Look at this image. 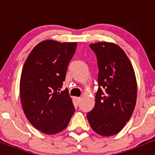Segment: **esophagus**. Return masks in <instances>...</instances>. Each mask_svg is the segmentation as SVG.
Returning a JSON list of instances; mask_svg holds the SVG:
<instances>
[{
    "label": "esophagus",
    "instance_id": "esophagus-1",
    "mask_svg": "<svg viewBox=\"0 0 155 155\" xmlns=\"http://www.w3.org/2000/svg\"><path fill=\"white\" fill-rule=\"evenodd\" d=\"M74 99H75V101H76V102H77V103L78 104L79 102H80L81 98H79V97H75V98H74Z\"/></svg>",
    "mask_w": 155,
    "mask_h": 155
}]
</instances>
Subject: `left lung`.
<instances>
[{"instance_id":"obj_1","label":"left lung","mask_w":155,"mask_h":155,"mask_svg":"<svg viewBox=\"0 0 155 155\" xmlns=\"http://www.w3.org/2000/svg\"><path fill=\"white\" fill-rule=\"evenodd\" d=\"M97 57L98 88L94 107L87 113L91 129L99 135L118 134L133 114L137 101V81L125 52L116 44H90Z\"/></svg>"}]
</instances>
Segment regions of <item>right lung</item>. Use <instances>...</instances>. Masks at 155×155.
Returning <instances> with one entry per match:
<instances>
[{"label": "right lung", "instance_id": "right-lung-1", "mask_svg": "<svg viewBox=\"0 0 155 155\" xmlns=\"http://www.w3.org/2000/svg\"><path fill=\"white\" fill-rule=\"evenodd\" d=\"M76 48L77 42L42 41L33 48L23 67L20 96L25 115L46 134L64 130L74 113L68 90L61 88Z\"/></svg>", "mask_w": 155, "mask_h": 155}]
</instances>
